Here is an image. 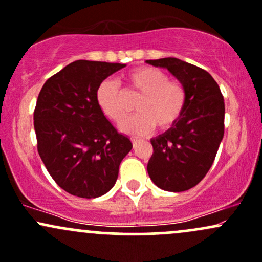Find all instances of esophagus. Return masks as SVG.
I'll return each mask as SVG.
<instances>
[{
    "mask_svg": "<svg viewBox=\"0 0 262 262\" xmlns=\"http://www.w3.org/2000/svg\"><path fill=\"white\" fill-rule=\"evenodd\" d=\"M131 141H132V145H134V147H136L137 143H139L140 141H141V140H139V139H132Z\"/></svg>",
    "mask_w": 262,
    "mask_h": 262,
    "instance_id": "obj_1",
    "label": "esophagus"
}]
</instances>
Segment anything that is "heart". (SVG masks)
Listing matches in <instances>:
<instances>
[{
  "mask_svg": "<svg viewBox=\"0 0 262 262\" xmlns=\"http://www.w3.org/2000/svg\"><path fill=\"white\" fill-rule=\"evenodd\" d=\"M128 94L140 95L136 103V116L121 123V131L130 135H145L157 125L165 128L175 125L184 111L186 94L180 83L168 81L164 71L155 67L141 66L125 75ZM96 101L107 119L119 123L128 112L127 102L119 83L105 80L96 91Z\"/></svg>",
  "mask_w": 262,
  "mask_h": 262,
  "instance_id": "heart-1",
  "label": "heart"
}]
</instances>
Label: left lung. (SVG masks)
<instances>
[{
	"label": "left lung",
	"mask_w": 262,
	"mask_h": 262,
	"mask_svg": "<svg viewBox=\"0 0 262 262\" xmlns=\"http://www.w3.org/2000/svg\"><path fill=\"white\" fill-rule=\"evenodd\" d=\"M146 63L168 70L186 94L177 122L151 139L154 154L147 164L148 176L165 191L190 190L209 172L224 137V97L212 76L195 64L175 57Z\"/></svg>",
	"instance_id": "1"
}]
</instances>
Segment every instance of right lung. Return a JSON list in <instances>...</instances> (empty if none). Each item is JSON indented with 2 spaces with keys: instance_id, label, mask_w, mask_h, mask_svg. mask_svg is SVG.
<instances>
[{
  "instance_id": "add662e5",
  "label": "right lung",
  "mask_w": 262,
  "mask_h": 262,
  "mask_svg": "<svg viewBox=\"0 0 262 262\" xmlns=\"http://www.w3.org/2000/svg\"><path fill=\"white\" fill-rule=\"evenodd\" d=\"M123 63L78 60L45 82L33 114L37 150L47 171L66 192L95 199L116 184L119 166L132 148L106 119L97 87Z\"/></svg>"
}]
</instances>
